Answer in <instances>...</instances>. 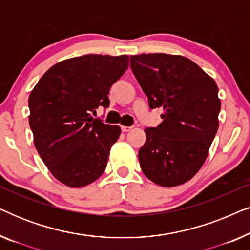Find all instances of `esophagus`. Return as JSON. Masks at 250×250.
<instances>
[{"label":"esophagus","mask_w":250,"mask_h":250,"mask_svg":"<svg viewBox=\"0 0 250 250\" xmlns=\"http://www.w3.org/2000/svg\"><path fill=\"white\" fill-rule=\"evenodd\" d=\"M131 128H132V126H124V125L122 126V131H123V132H128V131H131Z\"/></svg>","instance_id":"1"}]
</instances>
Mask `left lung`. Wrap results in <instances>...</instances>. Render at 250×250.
<instances>
[{"mask_svg": "<svg viewBox=\"0 0 250 250\" xmlns=\"http://www.w3.org/2000/svg\"><path fill=\"white\" fill-rule=\"evenodd\" d=\"M131 69L149 107L164 109L163 122L145 129L142 172L162 187L186 183L204 165L218 129L217 85L192 60L175 54L131 56Z\"/></svg>", "mask_w": 250, "mask_h": 250, "instance_id": "1", "label": "left lung"}]
</instances>
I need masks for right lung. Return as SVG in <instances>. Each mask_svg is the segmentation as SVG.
Segmentation results:
<instances>
[{
    "label": "right lung",
    "instance_id": "1",
    "mask_svg": "<svg viewBox=\"0 0 250 250\" xmlns=\"http://www.w3.org/2000/svg\"><path fill=\"white\" fill-rule=\"evenodd\" d=\"M127 68L125 54L70 58L51 67L30 92L34 145L51 174L64 186L85 187L104 172L121 127L92 114L109 107V90Z\"/></svg>",
    "mask_w": 250,
    "mask_h": 250
}]
</instances>
